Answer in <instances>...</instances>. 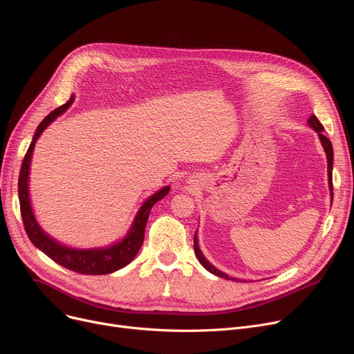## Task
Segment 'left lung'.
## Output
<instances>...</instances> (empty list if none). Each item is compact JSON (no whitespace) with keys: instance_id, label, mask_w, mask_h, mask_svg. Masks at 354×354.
Wrapping results in <instances>:
<instances>
[{"instance_id":"obj_1","label":"left lung","mask_w":354,"mask_h":354,"mask_svg":"<svg viewBox=\"0 0 354 354\" xmlns=\"http://www.w3.org/2000/svg\"><path fill=\"white\" fill-rule=\"evenodd\" d=\"M308 122H309V125L315 129L317 132H318V135H319V138H321V142H322V146H324V149H325V151H326V157H328V176H329V188H330V195H332V200H333V183H332V166H333V147H332V143H330V140L324 135V125L319 122V120L318 118L315 116V115H312L309 120H308ZM194 252H195V254H197V259L200 260V263L209 271V272H212V274H215V276H218V277H223V279H226V280H230V277L229 276H226L225 272H222V271H219L218 268H215L211 263H208V260L203 256V253H201V250H200V248H198V241H197V233L194 234Z\"/></svg>"}]
</instances>
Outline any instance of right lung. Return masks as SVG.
Segmentation results:
<instances>
[{
	"label": "right lung",
	"instance_id": "1",
	"mask_svg": "<svg viewBox=\"0 0 354 354\" xmlns=\"http://www.w3.org/2000/svg\"><path fill=\"white\" fill-rule=\"evenodd\" d=\"M73 102V97L63 104L62 106L56 108L52 111L45 120L41 122V125L37 127L33 139L26 150V154L24 157V162L21 166V173H19V180H18V195H19V205H21V215L24 221V227L26 230V234L29 241L39 249L42 250L46 256H49L53 261L57 264L75 271L80 274H90V276H100V274H109L116 270H120L129 264L133 257L138 254L143 239H145V227L146 222L150 214L151 207L165 198L169 194L170 188L165 187L160 191H157L153 197H150L139 209L135 222L128 233V236L111 248L105 249H91V250H77V249H70L66 246H62L60 243L55 242L52 238H49L48 234L41 229V226L37 225L32 208H30V201H29V194H28V174H29V165H30V157L33 151L35 142L37 138L41 136V133L45 131V128L55 120L56 116H59L62 112H64L68 105Z\"/></svg>",
	"mask_w": 354,
	"mask_h": 354
}]
</instances>
